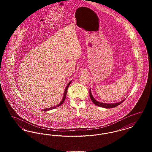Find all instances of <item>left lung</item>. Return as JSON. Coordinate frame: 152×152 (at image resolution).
<instances>
[{
  "label": "left lung",
  "mask_w": 152,
  "mask_h": 152,
  "mask_svg": "<svg viewBox=\"0 0 152 152\" xmlns=\"http://www.w3.org/2000/svg\"><path fill=\"white\" fill-rule=\"evenodd\" d=\"M89 96H90V98L91 99L92 101L94 103L95 105L100 107L102 108H115L117 106L119 105L120 104H121L123 102L124 100L118 102H115V103H104V102H100V101H97L93 96V95L92 94L91 92V89H89Z\"/></svg>",
  "instance_id": "1"
}]
</instances>
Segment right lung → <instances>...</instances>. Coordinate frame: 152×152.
<instances>
[{"instance_id": "right-lung-1", "label": "right lung", "mask_w": 152, "mask_h": 152, "mask_svg": "<svg viewBox=\"0 0 152 152\" xmlns=\"http://www.w3.org/2000/svg\"><path fill=\"white\" fill-rule=\"evenodd\" d=\"M71 82H72V80L71 81H70L69 82V83L67 84V86H66L65 88V91H64V94H63V99H62V100H61V102L58 104V105H56V107H50V108H45L44 109H43V111H47V110H52V109H53L55 108L56 107H59V106H60L63 102H64V101L65 100V98H66V92H67V89H68V88L69 87V86L71 84Z\"/></svg>"}]
</instances>
